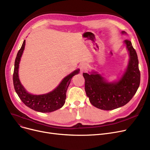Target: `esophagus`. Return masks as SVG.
<instances>
[{
	"instance_id": "esophagus-1",
	"label": "esophagus",
	"mask_w": 150,
	"mask_h": 150,
	"mask_svg": "<svg viewBox=\"0 0 150 150\" xmlns=\"http://www.w3.org/2000/svg\"><path fill=\"white\" fill-rule=\"evenodd\" d=\"M80 68L81 70V72H83L84 71H86L88 68V65L86 63H82L80 65Z\"/></svg>"
}]
</instances>
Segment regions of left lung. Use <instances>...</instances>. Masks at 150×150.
Instances as JSON below:
<instances>
[{
  "label": "left lung",
  "mask_w": 150,
  "mask_h": 150,
  "mask_svg": "<svg viewBox=\"0 0 150 150\" xmlns=\"http://www.w3.org/2000/svg\"><path fill=\"white\" fill-rule=\"evenodd\" d=\"M122 35L127 33L122 31ZM129 59L128 64L116 80L110 81L103 75L92 70L84 73L85 91L91 103L102 110H112L122 107L135 95L140 84V74L137 54L130 41L125 40Z\"/></svg>",
  "instance_id": "obj_1"
}]
</instances>
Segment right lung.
<instances>
[{"label": "right lung", "instance_id": "1", "mask_svg": "<svg viewBox=\"0 0 150 150\" xmlns=\"http://www.w3.org/2000/svg\"><path fill=\"white\" fill-rule=\"evenodd\" d=\"M25 40L23 41L21 49L18 52L14 62L13 84L16 92L21 101L27 106L40 112H51L61 108L64 105L66 92L72 77L80 73L78 69L65 76L57 87L53 91L40 95L29 93L21 84L19 77V68L21 58L25 49Z\"/></svg>", "mask_w": 150, "mask_h": 150}]
</instances>
